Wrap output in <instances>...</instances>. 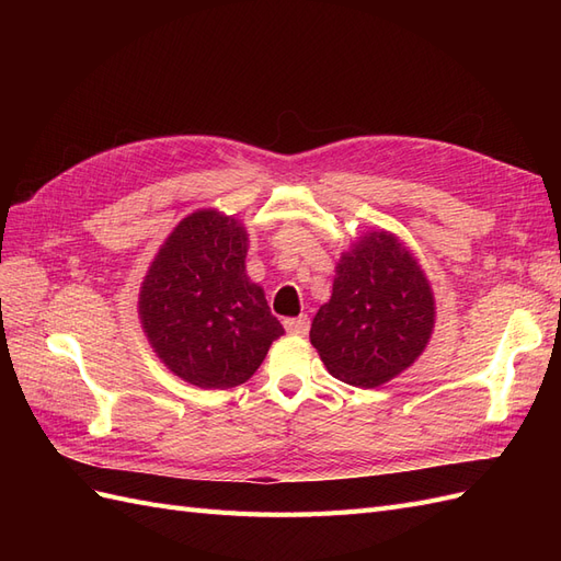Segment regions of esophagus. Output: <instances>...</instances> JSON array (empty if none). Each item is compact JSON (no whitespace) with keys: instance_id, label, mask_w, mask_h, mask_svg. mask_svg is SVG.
I'll return each instance as SVG.
<instances>
[{"instance_id":"obj_1","label":"esophagus","mask_w":561,"mask_h":561,"mask_svg":"<svg viewBox=\"0 0 561 561\" xmlns=\"http://www.w3.org/2000/svg\"><path fill=\"white\" fill-rule=\"evenodd\" d=\"M285 330L290 332V334H297V336H304L309 332V328H311V320H309V316H297V318H285Z\"/></svg>"}]
</instances>
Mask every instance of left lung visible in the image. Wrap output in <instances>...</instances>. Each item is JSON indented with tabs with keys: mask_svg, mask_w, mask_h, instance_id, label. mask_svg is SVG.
Instances as JSON below:
<instances>
[{
	"mask_svg": "<svg viewBox=\"0 0 561 561\" xmlns=\"http://www.w3.org/2000/svg\"><path fill=\"white\" fill-rule=\"evenodd\" d=\"M433 322V290L414 254L393 233L375 231L339 260L311 344L332 377L375 388L419 358Z\"/></svg>",
	"mask_w": 561,
	"mask_h": 561,
	"instance_id": "1",
	"label": "left lung"
}]
</instances>
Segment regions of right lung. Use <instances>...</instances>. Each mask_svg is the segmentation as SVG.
<instances>
[{
	"mask_svg": "<svg viewBox=\"0 0 561 561\" xmlns=\"http://www.w3.org/2000/svg\"><path fill=\"white\" fill-rule=\"evenodd\" d=\"M248 233L215 210L184 217L149 266L140 320L151 348L203 390L248 381L285 330L245 274Z\"/></svg>",
	"mask_w": 561,
	"mask_h": 561,
	"instance_id": "add662e5",
	"label": "right lung"
}]
</instances>
